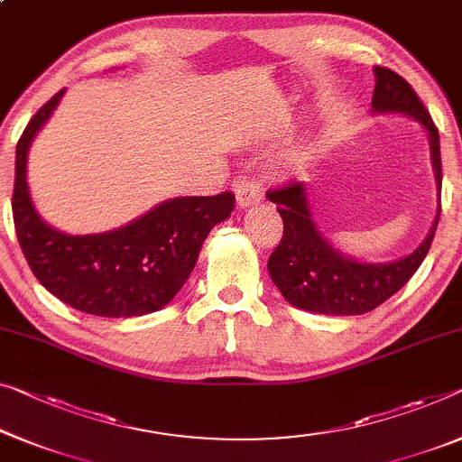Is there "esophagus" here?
<instances>
[{"label": "esophagus", "mask_w": 462, "mask_h": 462, "mask_svg": "<svg viewBox=\"0 0 462 462\" xmlns=\"http://www.w3.org/2000/svg\"><path fill=\"white\" fill-rule=\"evenodd\" d=\"M234 192H236L238 208H251V205L259 203L261 199H263V192H261L259 184L253 180H246V178H238Z\"/></svg>", "instance_id": "1"}]
</instances>
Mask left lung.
<instances>
[{
	"mask_svg": "<svg viewBox=\"0 0 462 462\" xmlns=\"http://www.w3.org/2000/svg\"><path fill=\"white\" fill-rule=\"evenodd\" d=\"M375 88L371 99L374 114H402L421 124L430 136L431 165L436 174L438 213L433 226L415 251L402 259L367 263L344 254L326 240L315 224L307 187L292 182L270 190L267 199L275 203L284 222V236L275 246L267 272L275 288L291 305L321 315H363L374 311L392 294H396L419 270L436 236L439 219V190H442V157L439 134L431 116L412 87L388 68H374Z\"/></svg>",
	"mask_w": 462,
	"mask_h": 462,
	"instance_id": "8db88e82",
	"label": "left lung"
}]
</instances>
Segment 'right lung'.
<instances>
[{
	"label": "right lung",
	"instance_id": "right-lung-1",
	"mask_svg": "<svg viewBox=\"0 0 462 462\" xmlns=\"http://www.w3.org/2000/svg\"><path fill=\"white\" fill-rule=\"evenodd\" d=\"M66 88L32 116L16 144L12 213L31 270L61 302L99 318H141L160 311L195 270L211 228L230 217L232 192L176 197L126 226L99 234H66L34 208L26 162L29 149L60 106Z\"/></svg>",
	"mask_w": 462,
	"mask_h": 462
}]
</instances>
